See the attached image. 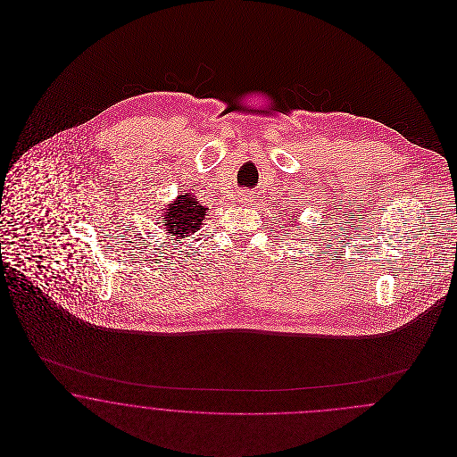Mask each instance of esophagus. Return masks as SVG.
Returning a JSON list of instances; mask_svg holds the SVG:
<instances>
[{
  "instance_id": "obj_1",
  "label": "esophagus",
  "mask_w": 457,
  "mask_h": 457,
  "mask_svg": "<svg viewBox=\"0 0 457 457\" xmlns=\"http://www.w3.org/2000/svg\"><path fill=\"white\" fill-rule=\"evenodd\" d=\"M239 202H241V204H246V202H250V196L241 195Z\"/></svg>"
}]
</instances>
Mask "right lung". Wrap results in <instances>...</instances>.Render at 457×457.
Instances as JSON below:
<instances>
[{
  "label": "right lung",
  "mask_w": 457,
  "mask_h": 457,
  "mask_svg": "<svg viewBox=\"0 0 457 457\" xmlns=\"http://www.w3.org/2000/svg\"><path fill=\"white\" fill-rule=\"evenodd\" d=\"M207 216V207H204L194 195L185 194L179 195L173 204H170L166 209H162V226L164 229L176 237V241L183 237L194 235L200 226L202 220Z\"/></svg>",
  "instance_id": "right-lung-1"
}]
</instances>
